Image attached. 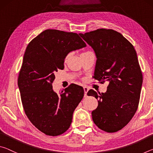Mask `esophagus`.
Listing matches in <instances>:
<instances>
[{
  "mask_svg": "<svg viewBox=\"0 0 153 153\" xmlns=\"http://www.w3.org/2000/svg\"><path fill=\"white\" fill-rule=\"evenodd\" d=\"M84 92H85L84 93V97H86L87 96V92H88V90H89V88L87 86H84Z\"/></svg>",
  "mask_w": 153,
  "mask_h": 153,
  "instance_id": "1",
  "label": "esophagus"
}]
</instances>
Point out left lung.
<instances>
[{"instance_id": "obj_1", "label": "left lung", "mask_w": 153, "mask_h": 153, "mask_svg": "<svg viewBox=\"0 0 153 153\" xmlns=\"http://www.w3.org/2000/svg\"><path fill=\"white\" fill-rule=\"evenodd\" d=\"M79 34L97 56L93 77L100 83L108 82L106 92L87 93L98 99L92 120L102 130L115 132L130 121L138 107L142 74L136 52L117 31L102 28Z\"/></svg>"}]
</instances>
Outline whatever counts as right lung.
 <instances>
[{
  "mask_svg": "<svg viewBox=\"0 0 153 153\" xmlns=\"http://www.w3.org/2000/svg\"><path fill=\"white\" fill-rule=\"evenodd\" d=\"M86 46L77 33L57 30L43 31L27 46L18 87L25 115L46 135L65 132L84 97V89L78 85L72 84L58 94L52 84L58 69H63L66 56Z\"/></svg>",
  "mask_w": 153,
  "mask_h": 153,
  "instance_id": "right-lung-1",
  "label": "right lung"
}]
</instances>
